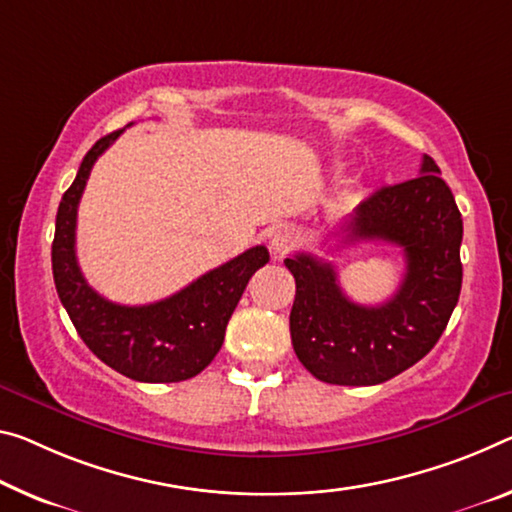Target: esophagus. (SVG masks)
I'll list each match as a JSON object with an SVG mask.
<instances>
[{"label": "esophagus", "mask_w": 512, "mask_h": 512, "mask_svg": "<svg viewBox=\"0 0 512 512\" xmlns=\"http://www.w3.org/2000/svg\"><path fill=\"white\" fill-rule=\"evenodd\" d=\"M296 239H298L296 232L291 230L289 225L275 227L273 234H271V250L275 255H285V253H289L291 248H294Z\"/></svg>", "instance_id": "obj_1"}]
</instances>
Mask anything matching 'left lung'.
Wrapping results in <instances>:
<instances>
[{
    "label": "left lung",
    "instance_id": "8db88e82",
    "mask_svg": "<svg viewBox=\"0 0 512 512\" xmlns=\"http://www.w3.org/2000/svg\"><path fill=\"white\" fill-rule=\"evenodd\" d=\"M419 173L371 193L339 230L344 243L401 246L405 275L387 303H353L339 287L335 266L319 257L285 259L296 280L291 344L303 367L323 383H385L424 358L451 319L462 287V218L428 154Z\"/></svg>",
    "mask_w": 512,
    "mask_h": 512
}]
</instances>
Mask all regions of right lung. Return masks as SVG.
I'll use <instances>...</instances> for the list:
<instances>
[{"mask_svg": "<svg viewBox=\"0 0 512 512\" xmlns=\"http://www.w3.org/2000/svg\"><path fill=\"white\" fill-rule=\"evenodd\" d=\"M120 134L123 129L107 134L86 152L63 193L52 243L56 294L79 337L104 364L139 383H180L198 376L221 351L227 321L248 280L269 262V250L250 248L150 305H118L97 294L77 264V207L97 157Z\"/></svg>", "mask_w": 512, "mask_h": 512, "instance_id": "add662e5", "label": "right lung"}]
</instances>
